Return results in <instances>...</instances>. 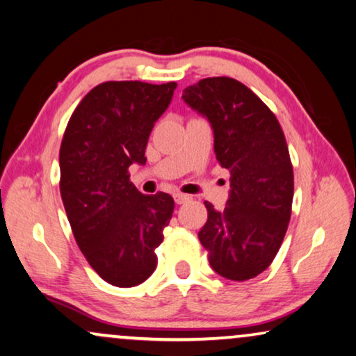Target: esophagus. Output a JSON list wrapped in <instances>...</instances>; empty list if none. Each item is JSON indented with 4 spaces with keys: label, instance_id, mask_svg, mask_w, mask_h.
I'll use <instances>...</instances> for the list:
<instances>
[{
    "label": "esophagus",
    "instance_id": "obj_1",
    "mask_svg": "<svg viewBox=\"0 0 356 356\" xmlns=\"http://www.w3.org/2000/svg\"><path fill=\"white\" fill-rule=\"evenodd\" d=\"M191 195H187V193H182V192H177V193H174V200H175V203H177V205H182V203H186V202H188L191 200Z\"/></svg>",
    "mask_w": 356,
    "mask_h": 356
}]
</instances>
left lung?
<instances>
[{
	"label": "left lung",
	"instance_id": "8db88e82",
	"mask_svg": "<svg viewBox=\"0 0 356 356\" xmlns=\"http://www.w3.org/2000/svg\"><path fill=\"white\" fill-rule=\"evenodd\" d=\"M182 99L211 123L216 159L231 174L225 210L205 202L208 220L198 239L218 275L250 280L273 262L291 218L295 179L285 134L238 79H200Z\"/></svg>",
	"mask_w": 356,
	"mask_h": 356
}]
</instances>
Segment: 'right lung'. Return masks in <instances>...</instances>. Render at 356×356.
Returning a JSON list of instances; mask_svg holds the SVG:
<instances>
[{
  "mask_svg": "<svg viewBox=\"0 0 356 356\" xmlns=\"http://www.w3.org/2000/svg\"><path fill=\"white\" fill-rule=\"evenodd\" d=\"M177 83L107 81L74 108L60 146V193L76 244L99 277L130 288L151 277L174 211L169 193L143 195L129 168L145 164L154 122Z\"/></svg>",
  "mask_w": 356,
  "mask_h": 356,
  "instance_id": "1",
  "label": "right lung"
}]
</instances>
